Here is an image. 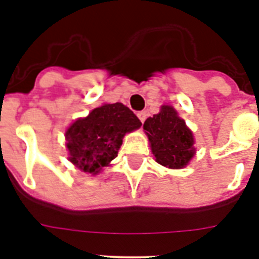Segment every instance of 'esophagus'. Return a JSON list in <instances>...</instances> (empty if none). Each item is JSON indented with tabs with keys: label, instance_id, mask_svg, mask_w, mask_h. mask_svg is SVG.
I'll list each match as a JSON object with an SVG mask.
<instances>
[{
	"label": "esophagus",
	"instance_id": "1",
	"mask_svg": "<svg viewBox=\"0 0 259 259\" xmlns=\"http://www.w3.org/2000/svg\"><path fill=\"white\" fill-rule=\"evenodd\" d=\"M137 116H139V119L141 120V123H144L146 119V111H140V113H137Z\"/></svg>",
	"mask_w": 259,
	"mask_h": 259
}]
</instances>
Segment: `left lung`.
<instances>
[{"label":"left lung","mask_w":259,"mask_h":259,"mask_svg":"<svg viewBox=\"0 0 259 259\" xmlns=\"http://www.w3.org/2000/svg\"><path fill=\"white\" fill-rule=\"evenodd\" d=\"M155 161L168 168H182L194 155L193 135L175 109L162 106L144 123Z\"/></svg>","instance_id":"8db88e82"}]
</instances>
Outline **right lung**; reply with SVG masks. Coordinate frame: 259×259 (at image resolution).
Segmentation results:
<instances>
[{
  "label": "right lung",
  "instance_id": "right-lung-1",
  "mask_svg": "<svg viewBox=\"0 0 259 259\" xmlns=\"http://www.w3.org/2000/svg\"><path fill=\"white\" fill-rule=\"evenodd\" d=\"M141 127L140 119L120 102L92 110L66 132L70 161L84 172L96 175L118 155L123 136Z\"/></svg>",
  "mask_w": 259,
  "mask_h": 259
}]
</instances>
